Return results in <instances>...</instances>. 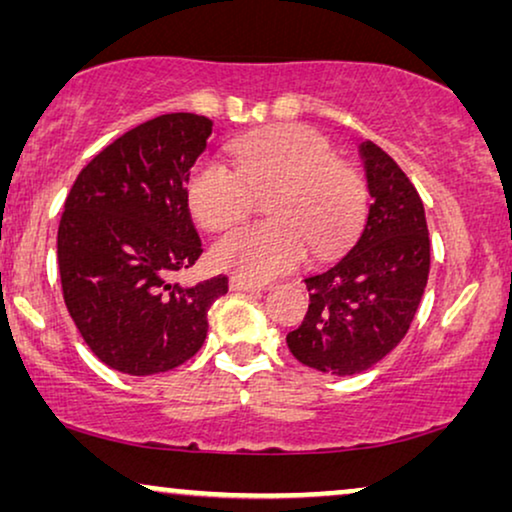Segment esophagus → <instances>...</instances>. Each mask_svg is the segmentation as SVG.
I'll list each match as a JSON object with an SVG mask.
<instances>
[{"label":"esophagus","instance_id":"obj_1","mask_svg":"<svg viewBox=\"0 0 512 512\" xmlns=\"http://www.w3.org/2000/svg\"><path fill=\"white\" fill-rule=\"evenodd\" d=\"M230 289H233V291H263L265 284L263 282H254V279L230 277Z\"/></svg>","mask_w":512,"mask_h":512}]
</instances>
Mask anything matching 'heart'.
Returning a JSON list of instances; mask_svg holds the SVG:
<instances>
[{
    "label": "heart",
    "instance_id": "b5f03b06",
    "mask_svg": "<svg viewBox=\"0 0 512 512\" xmlns=\"http://www.w3.org/2000/svg\"><path fill=\"white\" fill-rule=\"evenodd\" d=\"M235 165L202 158L186 181L188 207L207 230H226L268 193L272 221L247 223L214 244L216 268L268 279L303 263L307 249L331 256L359 226L363 181L333 156L326 137L307 125H272L235 139Z\"/></svg>",
    "mask_w": 512,
    "mask_h": 512
}]
</instances>
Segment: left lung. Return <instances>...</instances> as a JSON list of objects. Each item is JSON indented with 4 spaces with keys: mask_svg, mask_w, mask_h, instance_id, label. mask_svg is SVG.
<instances>
[{
    "mask_svg": "<svg viewBox=\"0 0 512 512\" xmlns=\"http://www.w3.org/2000/svg\"><path fill=\"white\" fill-rule=\"evenodd\" d=\"M370 191L359 240L333 268L305 277L307 314L286 345L321 373H363L405 338L429 279V228L417 188L396 160L361 142Z\"/></svg>",
    "mask_w": 512,
    "mask_h": 512,
    "instance_id": "obj_1",
    "label": "left lung"
}]
</instances>
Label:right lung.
Here are the masks:
<instances>
[{"label": "right lung", "mask_w": 512, "mask_h": 512, "mask_svg": "<svg viewBox=\"0 0 512 512\" xmlns=\"http://www.w3.org/2000/svg\"><path fill=\"white\" fill-rule=\"evenodd\" d=\"M212 125L198 114L137 125L83 167L65 200L62 298L90 352L121 373L156 375L191 359L207 310L228 291L226 275L172 282L202 254L186 181Z\"/></svg>", "instance_id": "add662e5"}]
</instances>
